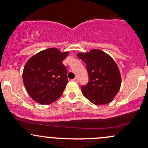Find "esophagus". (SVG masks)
Listing matches in <instances>:
<instances>
[{
    "mask_svg": "<svg viewBox=\"0 0 148 148\" xmlns=\"http://www.w3.org/2000/svg\"><path fill=\"white\" fill-rule=\"evenodd\" d=\"M73 81L75 82H78V78H77V77H75V78L73 79Z\"/></svg>",
    "mask_w": 148,
    "mask_h": 148,
    "instance_id": "34e87169",
    "label": "esophagus"
}]
</instances>
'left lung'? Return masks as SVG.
Instances as JSON below:
<instances>
[{"label":"left lung","mask_w":148,"mask_h":148,"mask_svg":"<svg viewBox=\"0 0 148 148\" xmlns=\"http://www.w3.org/2000/svg\"><path fill=\"white\" fill-rule=\"evenodd\" d=\"M86 64L89 82L81 87L84 96L96 105H104L114 99L120 89L122 79L114 59L99 49L77 53Z\"/></svg>","instance_id":"8db88e82"}]
</instances>
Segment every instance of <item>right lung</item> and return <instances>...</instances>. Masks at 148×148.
Returning <instances> with one entry per match:
<instances>
[{
    "label": "right lung",
    "instance_id": "right-lung-1",
    "mask_svg": "<svg viewBox=\"0 0 148 148\" xmlns=\"http://www.w3.org/2000/svg\"><path fill=\"white\" fill-rule=\"evenodd\" d=\"M69 53L50 48L36 53L27 61L23 68V82L35 102L49 104L62 95L68 82L67 70L62 62Z\"/></svg>",
    "mask_w": 148,
    "mask_h": 148
}]
</instances>
